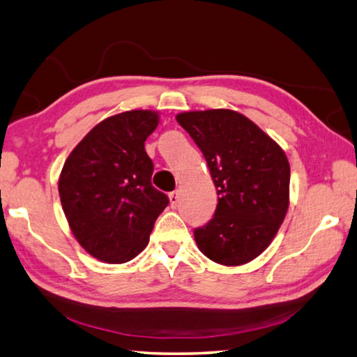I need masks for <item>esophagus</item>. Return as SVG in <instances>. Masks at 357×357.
I'll return each mask as SVG.
<instances>
[{"label": "esophagus", "mask_w": 357, "mask_h": 357, "mask_svg": "<svg viewBox=\"0 0 357 357\" xmlns=\"http://www.w3.org/2000/svg\"><path fill=\"white\" fill-rule=\"evenodd\" d=\"M178 203H179V193H178V190H174V192L170 193V204H172V208H176Z\"/></svg>", "instance_id": "obj_1"}]
</instances>
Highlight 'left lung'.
Masks as SVG:
<instances>
[{"label": "left lung", "instance_id": "1", "mask_svg": "<svg viewBox=\"0 0 357 357\" xmlns=\"http://www.w3.org/2000/svg\"><path fill=\"white\" fill-rule=\"evenodd\" d=\"M176 121L202 149L219 195L213 219L193 229L198 249L219 264L252 261L285 219L289 195L285 153L238 112H185Z\"/></svg>", "mask_w": 357, "mask_h": 357}]
</instances>
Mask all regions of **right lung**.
Segmentation results:
<instances>
[{
	"instance_id": "obj_1",
	"label": "right lung",
	"mask_w": 357,
	"mask_h": 357,
	"mask_svg": "<svg viewBox=\"0 0 357 357\" xmlns=\"http://www.w3.org/2000/svg\"><path fill=\"white\" fill-rule=\"evenodd\" d=\"M154 112L132 110L89 130L64 162L58 189L69 227L89 255L126 263L148 245L168 197L151 183L154 164L144 142Z\"/></svg>"
}]
</instances>
